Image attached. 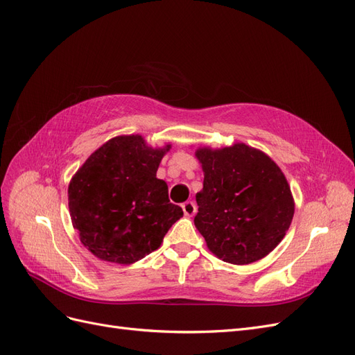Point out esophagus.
Masks as SVG:
<instances>
[{"label": "esophagus", "instance_id": "esophagus-1", "mask_svg": "<svg viewBox=\"0 0 355 355\" xmlns=\"http://www.w3.org/2000/svg\"><path fill=\"white\" fill-rule=\"evenodd\" d=\"M182 210H184L185 216H194L197 211V206L192 201H185L184 204H182Z\"/></svg>", "mask_w": 355, "mask_h": 355}]
</instances>
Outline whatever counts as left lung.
Wrapping results in <instances>:
<instances>
[{
	"mask_svg": "<svg viewBox=\"0 0 355 355\" xmlns=\"http://www.w3.org/2000/svg\"><path fill=\"white\" fill-rule=\"evenodd\" d=\"M204 171L194 223L219 259L247 265L278 245L292 223L295 201L286 176L265 153L245 144L198 148Z\"/></svg>",
	"mask_w": 355,
	"mask_h": 355,
	"instance_id": "1",
	"label": "left lung"
}]
</instances>
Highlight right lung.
Segmentation results:
<instances>
[{
  "instance_id": "right-lung-1",
  "label": "right lung",
  "mask_w": 355,
  "mask_h": 355,
  "mask_svg": "<svg viewBox=\"0 0 355 355\" xmlns=\"http://www.w3.org/2000/svg\"><path fill=\"white\" fill-rule=\"evenodd\" d=\"M171 146H148L139 135L116 136L85 159L69 182L71 220L81 243L106 262L130 265L157 250L184 211L157 178Z\"/></svg>"
}]
</instances>
